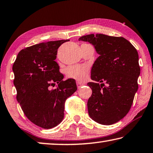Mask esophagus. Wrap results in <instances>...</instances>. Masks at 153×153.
Here are the masks:
<instances>
[{
  "mask_svg": "<svg viewBox=\"0 0 153 153\" xmlns=\"http://www.w3.org/2000/svg\"><path fill=\"white\" fill-rule=\"evenodd\" d=\"M76 84H77V88H80L81 87L84 85L82 83H80V82H77V83H76Z\"/></svg>",
  "mask_w": 153,
  "mask_h": 153,
  "instance_id": "obj_1",
  "label": "esophagus"
}]
</instances>
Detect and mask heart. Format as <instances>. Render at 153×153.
<instances>
[{
    "label": "heart",
    "mask_w": 153,
    "mask_h": 153,
    "mask_svg": "<svg viewBox=\"0 0 153 153\" xmlns=\"http://www.w3.org/2000/svg\"><path fill=\"white\" fill-rule=\"evenodd\" d=\"M89 68L86 65H74L70 66L66 70L67 77L76 79L79 81H83L88 77Z\"/></svg>",
    "instance_id": "b5f03b06"
}]
</instances>
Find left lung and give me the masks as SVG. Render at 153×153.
Here are the masks:
<instances>
[{
  "label": "left lung",
  "instance_id": "left-lung-1",
  "mask_svg": "<svg viewBox=\"0 0 153 153\" xmlns=\"http://www.w3.org/2000/svg\"><path fill=\"white\" fill-rule=\"evenodd\" d=\"M79 40L91 43L99 55L91 69V79L95 82L87 84L93 91L87 103L89 116L99 124L112 125L129 112L137 91L138 53L122 37L91 34Z\"/></svg>",
  "mask_w": 153,
  "mask_h": 153
}]
</instances>
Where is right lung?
I'll use <instances>...</instances> for the list:
<instances>
[{
	"label": "right lung",
	"instance_id": "add662e5",
	"mask_svg": "<svg viewBox=\"0 0 153 153\" xmlns=\"http://www.w3.org/2000/svg\"><path fill=\"white\" fill-rule=\"evenodd\" d=\"M69 41L48 42L24 48L13 65L17 100L26 117L44 129L62 122L65 101L77 91L75 79L64 81L55 61L58 48ZM56 83L55 89L50 88Z\"/></svg>",
	"mask_w": 153,
	"mask_h": 153
}]
</instances>
